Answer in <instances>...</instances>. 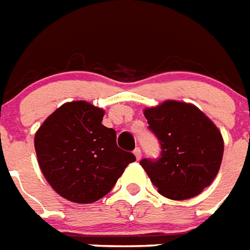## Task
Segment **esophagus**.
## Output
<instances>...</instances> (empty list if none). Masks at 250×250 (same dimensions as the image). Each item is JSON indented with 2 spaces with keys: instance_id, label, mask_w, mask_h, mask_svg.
<instances>
[{
  "instance_id": "esophagus-1",
  "label": "esophagus",
  "mask_w": 250,
  "mask_h": 250,
  "mask_svg": "<svg viewBox=\"0 0 250 250\" xmlns=\"http://www.w3.org/2000/svg\"><path fill=\"white\" fill-rule=\"evenodd\" d=\"M134 155H135V157H137V160L141 159V156H142V151H141V148H139V147H135V149H134Z\"/></svg>"
}]
</instances>
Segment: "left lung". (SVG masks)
Segmentation results:
<instances>
[{"instance_id": "left-lung-1", "label": "left lung", "mask_w": 250, "mask_h": 250, "mask_svg": "<svg viewBox=\"0 0 250 250\" xmlns=\"http://www.w3.org/2000/svg\"><path fill=\"white\" fill-rule=\"evenodd\" d=\"M145 116L161 149L157 159L139 163L153 186L171 200L199 195L213 182L221 167V131L197 107L182 102H164L146 109Z\"/></svg>"}]
</instances>
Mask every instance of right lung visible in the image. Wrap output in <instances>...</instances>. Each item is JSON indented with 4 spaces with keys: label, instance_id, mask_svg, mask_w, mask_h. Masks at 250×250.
Returning a JSON list of instances; mask_svg holds the SVG:
<instances>
[{
    "label": "right lung",
    "instance_id": "add662e5",
    "mask_svg": "<svg viewBox=\"0 0 250 250\" xmlns=\"http://www.w3.org/2000/svg\"><path fill=\"white\" fill-rule=\"evenodd\" d=\"M103 116V109L87 102H71L51 113L36 133L40 167L67 200H99L135 161L133 153L117 147L116 131L102 124Z\"/></svg>",
    "mask_w": 250,
    "mask_h": 250
}]
</instances>
